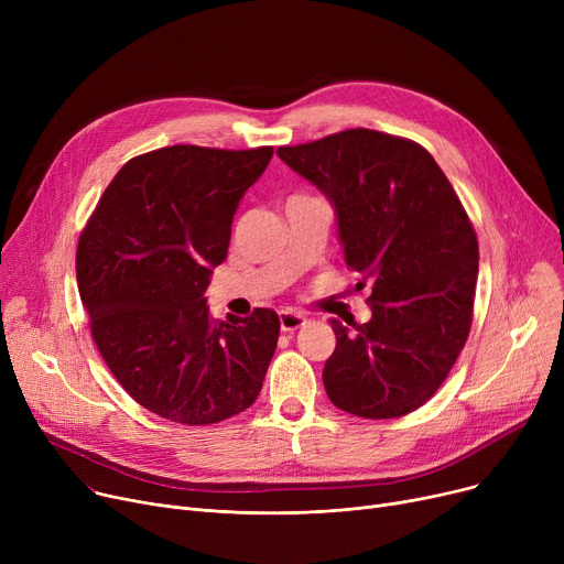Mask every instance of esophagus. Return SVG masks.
I'll list each match as a JSON object with an SVG mask.
<instances>
[{"label": "esophagus", "instance_id": "34e87169", "mask_svg": "<svg viewBox=\"0 0 564 564\" xmlns=\"http://www.w3.org/2000/svg\"><path fill=\"white\" fill-rule=\"evenodd\" d=\"M279 317H281V332H285V334H292V332L306 327V322H308L302 313H292V311H283Z\"/></svg>", "mask_w": 564, "mask_h": 564}]
</instances>
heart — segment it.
<instances>
[{"mask_svg": "<svg viewBox=\"0 0 564 564\" xmlns=\"http://www.w3.org/2000/svg\"><path fill=\"white\" fill-rule=\"evenodd\" d=\"M297 196H304V194H297Z\"/></svg>", "mask_w": 564, "mask_h": 564, "instance_id": "heart-1", "label": "heart"}]
</instances>
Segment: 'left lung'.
<instances>
[{"instance_id": "obj_1", "label": "left lung", "mask_w": 564, "mask_h": 564, "mask_svg": "<svg viewBox=\"0 0 564 564\" xmlns=\"http://www.w3.org/2000/svg\"><path fill=\"white\" fill-rule=\"evenodd\" d=\"M279 158L336 207L347 270L370 285L372 319H332L324 364L329 400L361 419L423 406L466 345L478 279V237L446 173L416 141L354 128Z\"/></svg>"}]
</instances>
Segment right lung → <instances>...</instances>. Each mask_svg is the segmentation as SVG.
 Segmentation results:
<instances>
[{"mask_svg": "<svg viewBox=\"0 0 564 564\" xmlns=\"http://www.w3.org/2000/svg\"><path fill=\"white\" fill-rule=\"evenodd\" d=\"M272 145H166L132 158L88 217L75 256L88 329L116 381L158 416L215 425L249 409L274 357L270 308L219 322L205 306L237 203Z\"/></svg>", "mask_w": 564, "mask_h": 564, "instance_id": "add662e5", "label": "right lung"}]
</instances>
